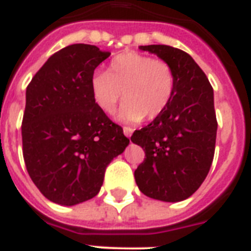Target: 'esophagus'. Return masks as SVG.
<instances>
[{
	"label": "esophagus",
	"mask_w": 251,
	"mask_h": 251,
	"mask_svg": "<svg viewBox=\"0 0 251 251\" xmlns=\"http://www.w3.org/2000/svg\"><path fill=\"white\" fill-rule=\"evenodd\" d=\"M123 132H124V134L127 136V137H130V136H132V133H133V129L129 127H124Z\"/></svg>",
	"instance_id": "esophagus-1"
}]
</instances>
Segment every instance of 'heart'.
<instances>
[{"label":"heart","mask_w":251,"mask_h":251,"mask_svg":"<svg viewBox=\"0 0 251 251\" xmlns=\"http://www.w3.org/2000/svg\"><path fill=\"white\" fill-rule=\"evenodd\" d=\"M175 84L171 64L133 51L117 55L110 61L109 73L97 72L91 78L93 100L103 113L113 114L124 92L127 101L119 119L128 123L160 117L173 97Z\"/></svg>","instance_id":"heart-1"}]
</instances>
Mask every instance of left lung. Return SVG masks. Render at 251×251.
<instances>
[{
  "label": "left lung",
  "mask_w": 251,
  "mask_h": 251,
  "mask_svg": "<svg viewBox=\"0 0 251 251\" xmlns=\"http://www.w3.org/2000/svg\"><path fill=\"white\" fill-rule=\"evenodd\" d=\"M140 49L171 64L176 84L164 113L130 137L146 156L134 171L136 183L151 199L182 201L201 186L214 158L218 123L213 88L185 51L165 45Z\"/></svg>",
  "instance_id": "1"
}]
</instances>
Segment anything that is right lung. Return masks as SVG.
Here are the masks:
<instances>
[{"instance_id": "add662e5", "label": "right lung", "mask_w": 251, "mask_h": 251, "mask_svg": "<svg viewBox=\"0 0 251 251\" xmlns=\"http://www.w3.org/2000/svg\"><path fill=\"white\" fill-rule=\"evenodd\" d=\"M109 56L92 45H70L50 56L26 87L23 156L33 183L56 204L95 198L106 167L129 144L92 97L93 72Z\"/></svg>"}]
</instances>
